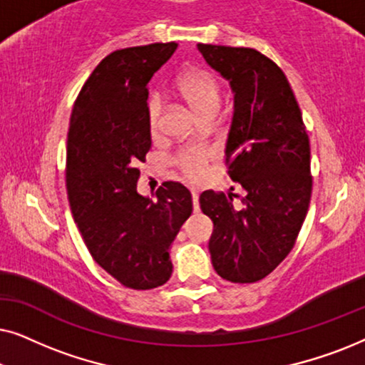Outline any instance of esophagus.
I'll return each instance as SVG.
<instances>
[{
    "label": "esophagus",
    "instance_id": "obj_1",
    "mask_svg": "<svg viewBox=\"0 0 365 365\" xmlns=\"http://www.w3.org/2000/svg\"><path fill=\"white\" fill-rule=\"evenodd\" d=\"M192 204H194V211H199V194H197V191H192Z\"/></svg>",
    "mask_w": 365,
    "mask_h": 365
}]
</instances>
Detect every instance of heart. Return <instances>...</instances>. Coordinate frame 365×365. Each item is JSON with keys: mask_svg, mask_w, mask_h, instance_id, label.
I'll use <instances>...</instances> for the list:
<instances>
[{"mask_svg": "<svg viewBox=\"0 0 365 365\" xmlns=\"http://www.w3.org/2000/svg\"><path fill=\"white\" fill-rule=\"evenodd\" d=\"M178 91L184 101L192 108L199 118L216 114L221 104V89L217 79L204 69H191L179 78ZM148 126L153 134L158 133L163 114V101L159 96H153L148 103ZM211 153L204 148L184 149L178 154L176 164L184 178L189 181H199L204 174V164L209 161Z\"/></svg>", "mask_w": 365, "mask_h": 365, "instance_id": "b5f03b06", "label": "heart"}]
</instances>
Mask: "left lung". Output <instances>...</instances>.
<instances>
[{
	"label": "left lung",
	"instance_id": "1",
	"mask_svg": "<svg viewBox=\"0 0 365 365\" xmlns=\"http://www.w3.org/2000/svg\"><path fill=\"white\" fill-rule=\"evenodd\" d=\"M234 94L226 143L229 178L241 184L242 207L214 191L199 196L214 224L212 267L247 284L271 274L291 252L311 202V148L286 74L251 48L197 44Z\"/></svg>",
	"mask_w": 365,
	"mask_h": 365
}]
</instances>
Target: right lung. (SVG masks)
Returning <instances> with one entry per match:
<instances>
[{
    "instance_id": "1",
    "label": "right lung",
    "mask_w": 365,
    "mask_h": 365,
    "mask_svg": "<svg viewBox=\"0 0 365 365\" xmlns=\"http://www.w3.org/2000/svg\"><path fill=\"white\" fill-rule=\"evenodd\" d=\"M176 43L118 49L103 59L74 103L66 187L89 254L123 286L146 291L173 274L169 247L192 212V196L168 181L156 201L138 192L139 163L151 149L148 83Z\"/></svg>"
}]
</instances>
